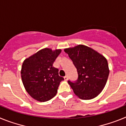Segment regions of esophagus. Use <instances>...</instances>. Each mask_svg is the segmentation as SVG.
Listing matches in <instances>:
<instances>
[{
    "label": "esophagus",
    "mask_w": 126,
    "mask_h": 126,
    "mask_svg": "<svg viewBox=\"0 0 126 126\" xmlns=\"http://www.w3.org/2000/svg\"><path fill=\"white\" fill-rule=\"evenodd\" d=\"M64 78L65 81H67V80H68V76H64Z\"/></svg>",
    "instance_id": "1"
}]
</instances>
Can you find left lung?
<instances>
[{
	"instance_id": "1",
	"label": "left lung",
	"mask_w": 126,
	"mask_h": 126,
	"mask_svg": "<svg viewBox=\"0 0 126 126\" xmlns=\"http://www.w3.org/2000/svg\"><path fill=\"white\" fill-rule=\"evenodd\" d=\"M76 67L78 79L68 83L76 96L82 100L96 97L104 88L109 74L106 58L97 51L84 45L64 49Z\"/></svg>"
}]
</instances>
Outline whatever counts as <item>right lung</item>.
Listing matches in <instances>:
<instances>
[{
  "label": "right lung",
  "mask_w": 126,
  "mask_h": 126,
  "mask_svg": "<svg viewBox=\"0 0 126 126\" xmlns=\"http://www.w3.org/2000/svg\"><path fill=\"white\" fill-rule=\"evenodd\" d=\"M61 49L45 48L26 59L21 70L26 91L38 102H44L56 95L60 83L64 78L59 69L53 67Z\"/></svg>",
  "instance_id": "add662e5"
}]
</instances>
